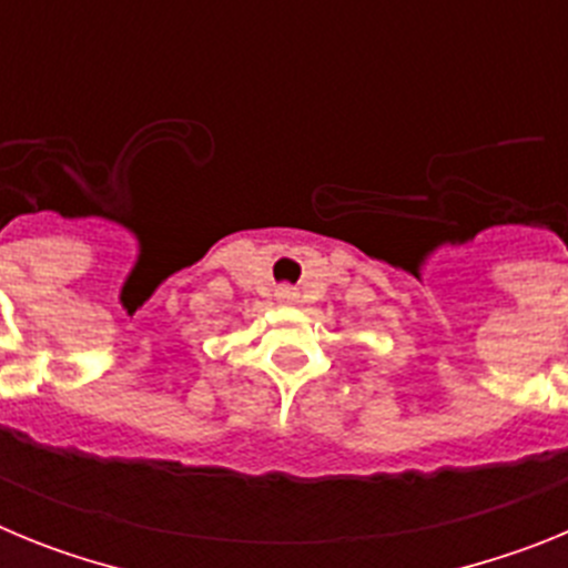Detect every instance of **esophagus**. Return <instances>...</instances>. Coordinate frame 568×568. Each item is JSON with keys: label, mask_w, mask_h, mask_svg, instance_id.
<instances>
[{"label": "esophagus", "mask_w": 568, "mask_h": 568, "mask_svg": "<svg viewBox=\"0 0 568 568\" xmlns=\"http://www.w3.org/2000/svg\"><path fill=\"white\" fill-rule=\"evenodd\" d=\"M278 298L281 301H293L295 298V290L293 287H281L278 290Z\"/></svg>", "instance_id": "34e87169"}]
</instances>
